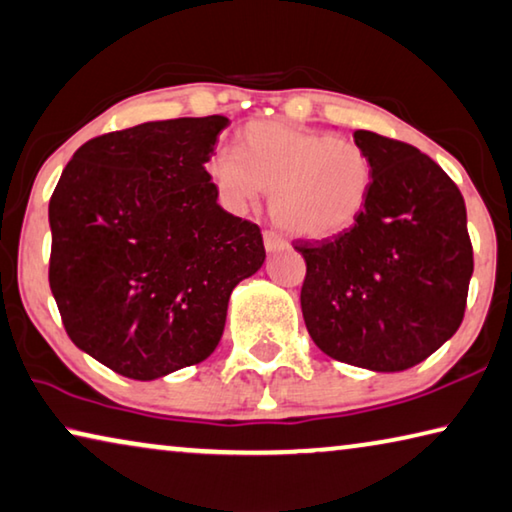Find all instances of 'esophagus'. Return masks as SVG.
Returning <instances> with one entry per match:
<instances>
[{"instance_id":"esophagus-1","label":"esophagus","mask_w":512,"mask_h":512,"mask_svg":"<svg viewBox=\"0 0 512 512\" xmlns=\"http://www.w3.org/2000/svg\"><path fill=\"white\" fill-rule=\"evenodd\" d=\"M264 246H266V250H269V253H273V250L285 248V246H287V241H285V237H282L280 232H275V230H264Z\"/></svg>"}]
</instances>
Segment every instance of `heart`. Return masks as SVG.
<instances>
[{
	"mask_svg": "<svg viewBox=\"0 0 512 512\" xmlns=\"http://www.w3.org/2000/svg\"><path fill=\"white\" fill-rule=\"evenodd\" d=\"M207 175L232 207H246L259 189L271 191L275 221L310 239L353 227L373 186L371 157L358 143L278 120L248 123L239 152L216 150L207 159Z\"/></svg>",
	"mask_w": 512,
	"mask_h": 512,
	"instance_id": "1",
	"label": "heart"
}]
</instances>
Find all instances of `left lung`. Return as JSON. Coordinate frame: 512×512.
I'll return each instance as SVG.
<instances>
[{"label": "left lung", "instance_id": "left-lung-1", "mask_svg": "<svg viewBox=\"0 0 512 512\" xmlns=\"http://www.w3.org/2000/svg\"><path fill=\"white\" fill-rule=\"evenodd\" d=\"M373 186L353 227L296 241L300 307L323 353L371 371H403L435 353L465 316L474 248L462 193L415 145L360 129Z\"/></svg>", "mask_w": 512, "mask_h": 512}]
</instances>
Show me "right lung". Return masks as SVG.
Listing matches in <instances>:
<instances>
[{"mask_svg": "<svg viewBox=\"0 0 512 512\" xmlns=\"http://www.w3.org/2000/svg\"><path fill=\"white\" fill-rule=\"evenodd\" d=\"M225 116L143 123L86 141L50 198V287L68 337L152 380L207 360L227 300L264 264L259 225L207 175Z\"/></svg>", "mask_w": 512, "mask_h": 512, "instance_id": "add662e5", "label": "right lung"}]
</instances>
